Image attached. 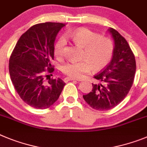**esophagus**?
<instances>
[{
    "label": "esophagus",
    "mask_w": 147,
    "mask_h": 147,
    "mask_svg": "<svg viewBox=\"0 0 147 147\" xmlns=\"http://www.w3.org/2000/svg\"><path fill=\"white\" fill-rule=\"evenodd\" d=\"M77 81V79H75V78H64V81L65 82H67V81Z\"/></svg>",
    "instance_id": "esophagus-1"
}]
</instances>
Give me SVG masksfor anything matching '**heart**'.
<instances>
[{
    "label": "heart",
    "mask_w": 147,
    "mask_h": 147,
    "mask_svg": "<svg viewBox=\"0 0 147 147\" xmlns=\"http://www.w3.org/2000/svg\"><path fill=\"white\" fill-rule=\"evenodd\" d=\"M75 45L84 49L82 58L84 61L76 62L69 61L61 66V71L67 76L73 78H81L84 74L92 69L98 72L109 64L114 52V44L109 38L99 36L97 33L81 28L69 35ZM66 40L64 37L57 40L55 45V55L62 57Z\"/></svg>",
    "instance_id": "b5f03b06"
}]
</instances>
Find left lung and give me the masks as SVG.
<instances>
[{"instance_id":"1","label":"left lung","mask_w":147,"mask_h":147,"mask_svg":"<svg viewBox=\"0 0 147 147\" xmlns=\"http://www.w3.org/2000/svg\"><path fill=\"white\" fill-rule=\"evenodd\" d=\"M108 32L114 40L112 61L94 76L99 83L92 84V92L83 95L92 108L100 111L112 109L124 99L132 87L136 71L135 56L126 39L112 28Z\"/></svg>"}]
</instances>
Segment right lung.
<instances>
[{
	"mask_svg": "<svg viewBox=\"0 0 147 147\" xmlns=\"http://www.w3.org/2000/svg\"><path fill=\"white\" fill-rule=\"evenodd\" d=\"M61 23L47 22L29 28L16 43L9 59V75L15 90L26 104L35 109L49 108L58 100L65 83L61 78L44 81L52 72L54 43ZM48 76V75H47Z\"/></svg>",
	"mask_w": 147,
	"mask_h": 147,
	"instance_id": "1",
	"label": "right lung"
}]
</instances>
